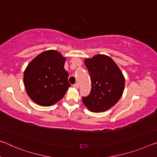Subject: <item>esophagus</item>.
<instances>
[{
	"mask_svg": "<svg viewBox=\"0 0 157 157\" xmlns=\"http://www.w3.org/2000/svg\"><path fill=\"white\" fill-rule=\"evenodd\" d=\"M73 86L74 87V88H77V89H78V88H79V85H78V83H75Z\"/></svg>",
	"mask_w": 157,
	"mask_h": 157,
	"instance_id": "1",
	"label": "esophagus"
}]
</instances>
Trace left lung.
Segmentation results:
<instances>
[{"label":"left lung","mask_w":157,"mask_h":157,"mask_svg":"<svg viewBox=\"0 0 157 157\" xmlns=\"http://www.w3.org/2000/svg\"><path fill=\"white\" fill-rule=\"evenodd\" d=\"M91 78V91L82 98L84 105L93 112H103L117 103L124 90L125 78L110 57L96 55L84 60Z\"/></svg>","instance_id":"obj_1"}]
</instances>
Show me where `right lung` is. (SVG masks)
Instances as JSON below:
<instances>
[{
  "mask_svg": "<svg viewBox=\"0 0 157 157\" xmlns=\"http://www.w3.org/2000/svg\"><path fill=\"white\" fill-rule=\"evenodd\" d=\"M66 57L49 50L38 55L24 72V84L29 97L40 106L53 105L64 97L71 86L64 69Z\"/></svg>",
  "mask_w": 157,
  "mask_h": 157,
  "instance_id": "add662e5",
  "label": "right lung"
}]
</instances>
